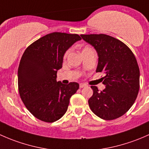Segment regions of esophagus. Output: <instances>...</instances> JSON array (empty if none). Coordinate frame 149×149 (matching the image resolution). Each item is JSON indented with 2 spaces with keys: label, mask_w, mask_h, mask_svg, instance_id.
I'll return each instance as SVG.
<instances>
[{
  "label": "esophagus",
  "mask_w": 149,
  "mask_h": 149,
  "mask_svg": "<svg viewBox=\"0 0 149 149\" xmlns=\"http://www.w3.org/2000/svg\"><path fill=\"white\" fill-rule=\"evenodd\" d=\"M86 86H87V85H85V84H82V83L79 84V87H80V88L85 87H86Z\"/></svg>",
  "instance_id": "1"
}]
</instances>
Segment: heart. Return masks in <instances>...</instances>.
Here are the masks:
<instances>
[{
  "instance_id": "heart-1",
  "label": "heart",
  "mask_w": 149,
  "mask_h": 149,
  "mask_svg": "<svg viewBox=\"0 0 149 149\" xmlns=\"http://www.w3.org/2000/svg\"><path fill=\"white\" fill-rule=\"evenodd\" d=\"M87 49H90V47H86L83 49V50H82V51H85V50H87Z\"/></svg>"
}]
</instances>
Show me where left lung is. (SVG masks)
Wrapping results in <instances>:
<instances>
[{"instance_id": "8db88e82", "label": "left lung", "mask_w": 149, "mask_h": 149, "mask_svg": "<svg viewBox=\"0 0 149 149\" xmlns=\"http://www.w3.org/2000/svg\"><path fill=\"white\" fill-rule=\"evenodd\" d=\"M93 46L98 55L96 72H102L105 88L100 92L91 86L89 99L92 111L104 120H113L125 114L134 103L139 93L140 71L136 57L124 43L106 34L80 35Z\"/></svg>"}]
</instances>
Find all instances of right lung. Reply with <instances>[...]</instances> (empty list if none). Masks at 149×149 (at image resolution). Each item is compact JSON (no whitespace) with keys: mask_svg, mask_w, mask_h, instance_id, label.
Here are the masks:
<instances>
[{"mask_svg":"<svg viewBox=\"0 0 149 149\" xmlns=\"http://www.w3.org/2000/svg\"><path fill=\"white\" fill-rule=\"evenodd\" d=\"M79 40L77 34L54 32L34 41L24 52L18 70V91L36 118L52 123L67 112L79 84L57 82L56 73L62 67L64 54Z\"/></svg>","mask_w":149,"mask_h":149,"instance_id":"obj_1","label":"right lung"}]
</instances>
